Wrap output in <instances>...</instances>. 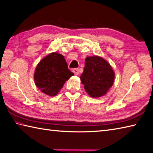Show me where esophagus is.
<instances>
[{"label": "esophagus", "mask_w": 153, "mask_h": 153, "mask_svg": "<svg viewBox=\"0 0 153 153\" xmlns=\"http://www.w3.org/2000/svg\"><path fill=\"white\" fill-rule=\"evenodd\" d=\"M72 71L74 73L75 75H78V74H79V70H78V68H74V69H73Z\"/></svg>", "instance_id": "34e87169"}]
</instances>
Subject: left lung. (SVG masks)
I'll use <instances>...</instances> for the list:
<instances>
[{"instance_id":"obj_1","label":"left lung","mask_w":153,"mask_h":153,"mask_svg":"<svg viewBox=\"0 0 153 153\" xmlns=\"http://www.w3.org/2000/svg\"><path fill=\"white\" fill-rule=\"evenodd\" d=\"M115 74L111 65L101 57L85 58V68L80 76L85 91L92 97L106 94L113 85Z\"/></svg>"}]
</instances>
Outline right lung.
Segmentation results:
<instances>
[{"instance_id":"right-lung-1","label":"right lung","mask_w":153,"mask_h":153,"mask_svg":"<svg viewBox=\"0 0 153 153\" xmlns=\"http://www.w3.org/2000/svg\"><path fill=\"white\" fill-rule=\"evenodd\" d=\"M68 68L64 57L53 52L38 64L34 73L35 84L45 94L54 96L65 82L74 76Z\"/></svg>"}]
</instances>
